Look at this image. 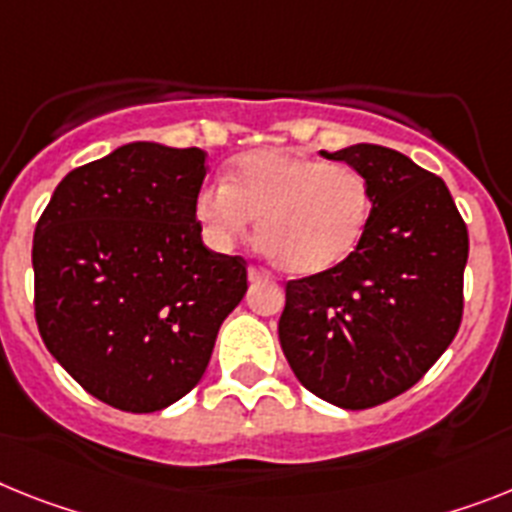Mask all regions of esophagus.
<instances>
[{"mask_svg": "<svg viewBox=\"0 0 512 512\" xmlns=\"http://www.w3.org/2000/svg\"><path fill=\"white\" fill-rule=\"evenodd\" d=\"M247 276H249V281H252V283H257V281H268V278H270L263 268H255V265H252V268H249Z\"/></svg>", "mask_w": 512, "mask_h": 512, "instance_id": "esophagus-1", "label": "esophagus"}]
</instances>
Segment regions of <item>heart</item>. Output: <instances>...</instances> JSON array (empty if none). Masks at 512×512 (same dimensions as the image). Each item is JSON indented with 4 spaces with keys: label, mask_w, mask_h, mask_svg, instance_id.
Listing matches in <instances>:
<instances>
[{
    "label": "heart",
    "mask_w": 512,
    "mask_h": 512,
    "mask_svg": "<svg viewBox=\"0 0 512 512\" xmlns=\"http://www.w3.org/2000/svg\"><path fill=\"white\" fill-rule=\"evenodd\" d=\"M195 218L216 247L257 221V244L286 276L312 278L354 255L372 218V187L351 166L286 150H249L223 184L195 197Z\"/></svg>",
    "instance_id": "obj_1"
}]
</instances>
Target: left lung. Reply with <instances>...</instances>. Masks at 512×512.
<instances>
[{
	"label": "left lung",
	"mask_w": 512,
	"mask_h": 512,
	"mask_svg": "<svg viewBox=\"0 0 512 512\" xmlns=\"http://www.w3.org/2000/svg\"><path fill=\"white\" fill-rule=\"evenodd\" d=\"M372 187V218L354 255L286 283L281 349L309 393L372 409L406 393L461 328L468 231L440 176L382 145L325 153Z\"/></svg>",
	"instance_id": "1"
}]
</instances>
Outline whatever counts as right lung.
<instances>
[{"label": "right lung", "instance_id": "add662e5", "mask_svg": "<svg viewBox=\"0 0 512 512\" xmlns=\"http://www.w3.org/2000/svg\"><path fill=\"white\" fill-rule=\"evenodd\" d=\"M205 150L130 143L72 169L33 234L46 349L98 401L161 411L195 388L247 291L195 218Z\"/></svg>", "mask_w": 512, "mask_h": 512}]
</instances>
